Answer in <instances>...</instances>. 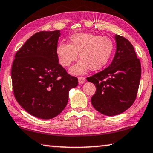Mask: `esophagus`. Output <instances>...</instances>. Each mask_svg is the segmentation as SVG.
Returning <instances> with one entry per match:
<instances>
[{
  "instance_id": "obj_1",
  "label": "esophagus",
  "mask_w": 153,
  "mask_h": 153,
  "mask_svg": "<svg viewBox=\"0 0 153 153\" xmlns=\"http://www.w3.org/2000/svg\"><path fill=\"white\" fill-rule=\"evenodd\" d=\"M85 82V78L84 77H78L79 84H83Z\"/></svg>"
}]
</instances>
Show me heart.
Returning <instances> with one entry per match:
<instances>
[{
	"label": "heart",
	"mask_w": 153,
	"mask_h": 153,
	"mask_svg": "<svg viewBox=\"0 0 153 153\" xmlns=\"http://www.w3.org/2000/svg\"><path fill=\"white\" fill-rule=\"evenodd\" d=\"M114 44L109 37L93 33H77L70 38L69 44L60 43L56 48L59 64L68 67L77 59L80 60L72 66L73 74H82L88 69L98 71L106 65L112 55Z\"/></svg>",
	"instance_id": "b5f03b06"
}]
</instances>
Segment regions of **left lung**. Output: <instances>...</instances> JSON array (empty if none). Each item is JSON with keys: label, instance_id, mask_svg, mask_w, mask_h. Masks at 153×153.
Returning a JSON list of instances; mask_svg holds the SVG:
<instances>
[{"label": "left lung", "instance_id": "1", "mask_svg": "<svg viewBox=\"0 0 153 153\" xmlns=\"http://www.w3.org/2000/svg\"><path fill=\"white\" fill-rule=\"evenodd\" d=\"M117 51L108 67L87 77L96 91L91 104L99 112L115 116L130 108L136 99L141 68L132 44L123 36H115Z\"/></svg>", "mask_w": 153, "mask_h": 153}]
</instances>
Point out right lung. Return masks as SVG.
<instances>
[{
    "mask_svg": "<svg viewBox=\"0 0 153 153\" xmlns=\"http://www.w3.org/2000/svg\"><path fill=\"white\" fill-rule=\"evenodd\" d=\"M59 30L33 34L17 51L12 66L14 97L30 114L51 119L63 111L76 77L68 74L56 54Z\"/></svg>",
    "mask_w": 153,
    "mask_h": 153,
    "instance_id": "add662e5",
    "label": "right lung"
}]
</instances>
